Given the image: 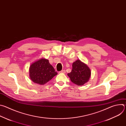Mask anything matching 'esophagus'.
<instances>
[{
    "label": "esophagus",
    "instance_id": "obj_1",
    "mask_svg": "<svg viewBox=\"0 0 126 126\" xmlns=\"http://www.w3.org/2000/svg\"><path fill=\"white\" fill-rule=\"evenodd\" d=\"M59 73H66V71L65 70H63L60 71Z\"/></svg>",
    "mask_w": 126,
    "mask_h": 126
}]
</instances>
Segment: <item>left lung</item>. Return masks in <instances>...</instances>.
<instances>
[{"label": "left lung", "instance_id": "1", "mask_svg": "<svg viewBox=\"0 0 126 126\" xmlns=\"http://www.w3.org/2000/svg\"><path fill=\"white\" fill-rule=\"evenodd\" d=\"M91 74V72L89 67L78 59L73 63L72 70L67 75L72 82L78 86H82L88 82Z\"/></svg>", "mask_w": 126, "mask_h": 126}]
</instances>
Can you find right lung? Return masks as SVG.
<instances>
[{
    "label": "right lung",
    "instance_id": "1",
    "mask_svg": "<svg viewBox=\"0 0 126 126\" xmlns=\"http://www.w3.org/2000/svg\"><path fill=\"white\" fill-rule=\"evenodd\" d=\"M29 72L31 81L40 85L45 84L57 75L49 60L44 58H41L32 63Z\"/></svg>",
    "mask_w": 126,
    "mask_h": 126
}]
</instances>
